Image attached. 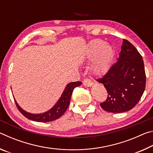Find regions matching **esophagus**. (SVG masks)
I'll use <instances>...</instances> for the list:
<instances>
[{"label": "esophagus", "mask_w": 153, "mask_h": 153, "mask_svg": "<svg viewBox=\"0 0 153 153\" xmlns=\"http://www.w3.org/2000/svg\"><path fill=\"white\" fill-rule=\"evenodd\" d=\"M83 84H84L85 86L90 87L93 85V82L91 81V80L89 79L88 78H86V79H84V81H83Z\"/></svg>", "instance_id": "34e87169"}]
</instances>
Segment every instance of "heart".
<instances>
[{"label": "heart", "mask_w": 153, "mask_h": 153, "mask_svg": "<svg viewBox=\"0 0 153 153\" xmlns=\"http://www.w3.org/2000/svg\"><path fill=\"white\" fill-rule=\"evenodd\" d=\"M113 48L109 44L100 39H95L88 44L85 59L93 60L90 69L96 76H101L109 68L113 56Z\"/></svg>", "instance_id": "heart-1"}]
</instances>
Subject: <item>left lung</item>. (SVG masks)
<instances>
[{
	"label": "left lung",
	"mask_w": 153,
	"mask_h": 153,
	"mask_svg": "<svg viewBox=\"0 0 153 153\" xmlns=\"http://www.w3.org/2000/svg\"><path fill=\"white\" fill-rule=\"evenodd\" d=\"M119 55L117 62L98 79L108 92L107 99L100 107L110 113L131 110L139 102L146 86L144 61L135 46L123 39Z\"/></svg>",
	"instance_id": "1"
}]
</instances>
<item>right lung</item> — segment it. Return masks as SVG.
Instances as JSON below:
<instances>
[{"instance_id":"1","label":"right lung","mask_w":153,"mask_h":153,"mask_svg":"<svg viewBox=\"0 0 153 153\" xmlns=\"http://www.w3.org/2000/svg\"><path fill=\"white\" fill-rule=\"evenodd\" d=\"M80 85H82L81 82L69 83L66 86L65 88L64 89L63 93L61 95V97L59 98L56 104L51 109L42 113L34 114L27 112L18 105V103L14 98L15 102L18 109L25 117L30 120L38 121V122H49V121L57 120L63 115L69 107L74 89L76 87L79 86Z\"/></svg>"}]
</instances>
